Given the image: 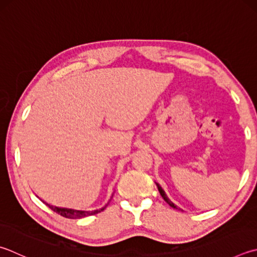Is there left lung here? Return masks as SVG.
<instances>
[{"label": "left lung", "instance_id": "8db88e82", "mask_svg": "<svg viewBox=\"0 0 257 257\" xmlns=\"http://www.w3.org/2000/svg\"><path fill=\"white\" fill-rule=\"evenodd\" d=\"M155 183H156V182H155ZM156 185H157V189H158V191H160V193H161V195H162V198H163V199H164V200H165V201H166L167 203H169V204H170V206H171L172 208H174V209H176V210H182L181 208H179V207H176V206H175V204H174L173 202H172V201H171V200H170L169 198H167V195H166V193H165V191L162 189V186H161L160 184H158V183H156ZM182 211H183V210H182Z\"/></svg>", "mask_w": 257, "mask_h": 257}]
</instances>
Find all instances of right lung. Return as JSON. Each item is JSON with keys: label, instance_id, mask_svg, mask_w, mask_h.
<instances>
[{"label": "right lung", "instance_id": "add662e5", "mask_svg": "<svg viewBox=\"0 0 257 257\" xmlns=\"http://www.w3.org/2000/svg\"><path fill=\"white\" fill-rule=\"evenodd\" d=\"M45 204L47 207H49L53 211L56 213L60 214L65 218H69V219H81V218H85L87 216H93V214H96L101 211H103L105 207L97 209V210H93V211H85V210H75V209H69V208H60V207H56V206H51V204H48L47 202H45Z\"/></svg>", "mask_w": 257, "mask_h": 257}]
</instances>
